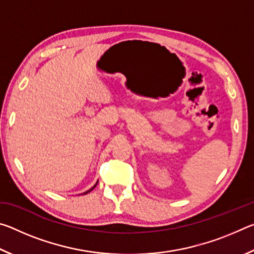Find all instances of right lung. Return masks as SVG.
Wrapping results in <instances>:
<instances>
[{"instance_id": "obj_1", "label": "right lung", "mask_w": 254, "mask_h": 254, "mask_svg": "<svg viewBox=\"0 0 254 254\" xmlns=\"http://www.w3.org/2000/svg\"><path fill=\"white\" fill-rule=\"evenodd\" d=\"M95 186H96V185H95ZM95 186H94L93 188H91V189H89V190H87V191H86V192H85V194H87V192H89V191H91V190H93V189H94V188H95Z\"/></svg>"}]
</instances>
